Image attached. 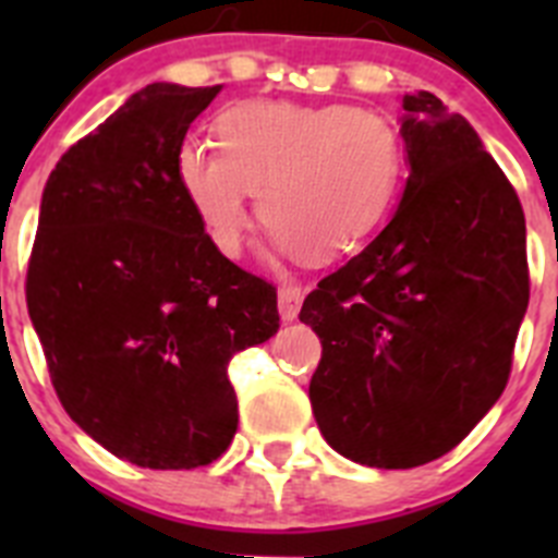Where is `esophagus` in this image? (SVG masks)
<instances>
[{"instance_id": "1", "label": "esophagus", "mask_w": 558, "mask_h": 558, "mask_svg": "<svg viewBox=\"0 0 558 558\" xmlns=\"http://www.w3.org/2000/svg\"><path fill=\"white\" fill-rule=\"evenodd\" d=\"M302 302H304L302 288L279 290V315H282V322H295V318H299V310H302Z\"/></svg>"}]
</instances>
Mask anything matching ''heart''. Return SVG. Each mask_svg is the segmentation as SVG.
Wrapping results in <instances>:
<instances>
[{"label": "heart", "mask_w": 558, "mask_h": 558, "mask_svg": "<svg viewBox=\"0 0 558 558\" xmlns=\"http://www.w3.org/2000/svg\"><path fill=\"white\" fill-rule=\"evenodd\" d=\"M218 147L184 142L175 179L211 245L236 256L251 223L248 198L270 243L304 263H332L386 223L402 186L393 125L352 106L231 102L215 120Z\"/></svg>", "instance_id": "b5f03b06"}]
</instances>
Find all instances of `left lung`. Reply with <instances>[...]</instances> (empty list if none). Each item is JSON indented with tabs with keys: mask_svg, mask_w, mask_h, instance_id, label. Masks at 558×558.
I'll return each instance as SVG.
<instances>
[{
	"mask_svg": "<svg viewBox=\"0 0 558 558\" xmlns=\"http://www.w3.org/2000/svg\"><path fill=\"white\" fill-rule=\"evenodd\" d=\"M408 172L391 223L304 299L322 338L318 430L349 461L411 470L470 436L509 383L529 310L525 215L475 128L402 97Z\"/></svg>",
	"mask_w": 558,
	"mask_h": 558,
	"instance_id": "1",
	"label": "left lung"
}]
</instances>
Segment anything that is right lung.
<instances>
[{
    "mask_svg": "<svg viewBox=\"0 0 558 558\" xmlns=\"http://www.w3.org/2000/svg\"><path fill=\"white\" fill-rule=\"evenodd\" d=\"M220 86L150 83L49 172L27 310L61 405L147 470L218 461L236 433L229 360L279 329L276 288L220 254L175 153Z\"/></svg>",
    "mask_w": 558,
    "mask_h": 558,
    "instance_id": "1",
    "label": "right lung"
}]
</instances>
